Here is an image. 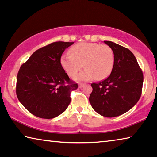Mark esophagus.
Here are the masks:
<instances>
[{
    "label": "esophagus",
    "mask_w": 157,
    "mask_h": 157,
    "mask_svg": "<svg viewBox=\"0 0 157 157\" xmlns=\"http://www.w3.org/2000/svg\"><path fill=\"white\" fill-rule=\"evenodd\" d=\"M84 86H85V84H82V83H80L79 85V88H82V87H83Z\"/></svg>",
    "instance_id": "esophagus-1"
}]
</instances>
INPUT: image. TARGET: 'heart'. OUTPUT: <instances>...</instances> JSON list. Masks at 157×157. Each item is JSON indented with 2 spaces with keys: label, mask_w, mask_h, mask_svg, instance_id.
Masks as SVG:
<instances>
[{
  "label": "heart",
  "mask_w": 157,
  "mask_h": 157,
  "mask_svg": "<svg viewBox=\"0 0 157 157\" xmlns=\"http://www.w3.org/2000/svg\"><path fill=\"white\" fill-rule=\"evenodd\" d=\"M70 54L61 57L60 64L67 74L78 80L88 81L95 78L98 80L107 78L112 72L114 63V53L109 45L95 43H80L70 49Z\"/></svg>",
  "instance_id": "1"
}]
</instances>
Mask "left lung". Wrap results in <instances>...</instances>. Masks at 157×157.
I'll use <instances>...</instances> for the list:
<instances>
[{"mask_svg": "<svg viewBox=\"0 0 157 157\" xmlns=\"http://www.w3.org/2000/svg\"><path fill=\"white\" fill-rule=\"evenodd\" d=\"M104 42L113 50V69L108 78L91 84L89 100L98 114L114 117L129 111L137 103L144 77L135 56L129 49L113 42Z\"/></svg>", "mask_w": 157, "mask_h": 157, "instance_id": "1", "label": "left lung"}]
</instances>
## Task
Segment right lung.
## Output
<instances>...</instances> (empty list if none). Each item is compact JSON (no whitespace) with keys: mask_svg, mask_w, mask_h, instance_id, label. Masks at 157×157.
Returning a JSON list of instances; mask_svg holds the SVG:
<instances>
[{"mask_svg":"<svg viewBox=\"0 0 157 157\" xmlns=\"http://www.w3.org/2000/svg\"><path fill=\"white\" fill-rule=\"evenodd\" d=\"M74 43L55 42L37 50L21 66L16 94L26 109L43 119L61 114L70 105L78 84L70 80L60 64L62 54Z\"/></svg>","mask_w":157,"mask_h":157,"instance_id":"1","label":"right lung"}]
</instances>
